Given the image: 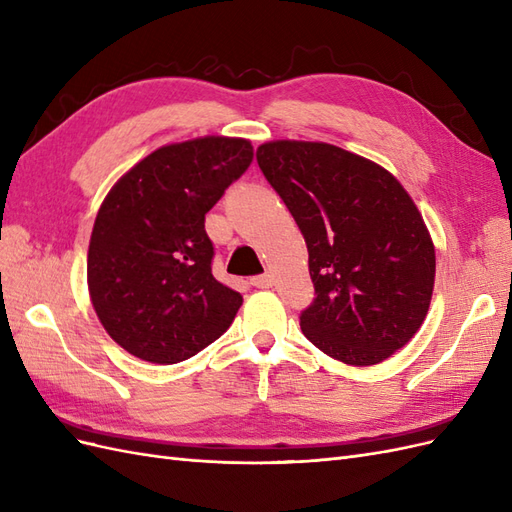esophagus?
Listing matches in <instances>:
<instances>
[{
  "label": "esophagus",
  "instance_id": "1",
  "mask_svg": "<svg viewBox=\"0 0 512 512\" xmlns=\"http://www.w3.org/2000/svg\"><path fill=\"white\" fill-rule=\"evenodd\" d=\"M252 286L256 288H271L273 286V275L271 273H262L252 277Z\"/></svg>",
  "mask_w": 512,
  "mask_h": 512
}]
</instances>
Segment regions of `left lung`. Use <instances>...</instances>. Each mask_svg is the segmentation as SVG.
Wrapping results in <instances>:
<instances>
[{"instance_id": "obj_1", "label": "left lung", "mask_w": 512, "mask_h": 512, "mask_svg": "<svg viewBox=\"0 0 512 512\" xmlns=\"http://www.w3.org/2000/svg\"><path fill=\"white\" fill-rule=\"evenodd\" d=\"M256 160L303 232L316 299L301 331L346 365H376L427 316L436 250L389 170L327 143L273 141Z\"/></svg>"}]
</instances>
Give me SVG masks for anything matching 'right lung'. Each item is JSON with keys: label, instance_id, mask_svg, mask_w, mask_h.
Returning a JSON list of instances; mask_svg holds the SVG:
<instances>
[{"label": "right lung", "instance_id": "obj_1", "mask_svg": "<svg viewBox=\"0 0 512 512\" xmlns=\"http://www.w3.org/2000/svg\"><path fill=\"white\" fill-rule=\"evenodd\" d=\"M252 158L245 138H194L149 153L108 192L91 232L87 284L123 350L173 365L235 320L243 297L211 273L205 215Z\"/></svg>", "mask_w": 512, "mask_h": 512}]
</instances>
